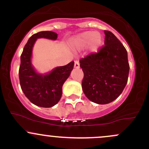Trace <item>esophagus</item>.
Masks as SVG:
<instances>
[{"mask_svg": "<svg viewBox=\"0 0 149 149\" xmlns=\"http://www.w3.org/2000/svg\"><path fill=\"white\" fill-rule=\"evenodd\" d=\"M74 68L75 69H79L80 68V64L78 61H75L74 62Z\"/></svg>", "mask_w": 149, "mask_h": 149, "instance_id": "1", "label": "esophagus"}]
</instances>
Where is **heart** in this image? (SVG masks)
Instances as JSON below:
<instances>
[{
    "label": "heart",
    "instance_id": "1",
    "mask_svg": "<svg viewBox=\"0 0 149 149\" xmlns=\"http://www.w3.org/2000/svg\"><path fill=\"white\" fill-rule=\"evenodd\" d=\"M97 33L92 31H86L79 33L70 40V44L76 48H84L89 45V49L92 52L98 51L102 45V38L100 35L97 37H94Z\"/></svg>",
    "mask_w": 149,
    "mask_h": 149
}]
</instances>
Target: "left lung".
I'll use <instances>...</instances> for the list:
<instances>
[{
	"instance_id": "1",
	"label": "left lung",
	"mask_w": 149,
	"mask_h": 149,
	"mask_svg": "<svg viewBox=\"0 0 149 149\" xmlns=\"http://www.w3.org/2000/svg\"><path fill=\"white\" fill-rule=\"evenodd\" d=\"M104 45L97 53L80 60L84 73L82 88L85 96L98 104L111 103L120 96L127 83V52L116 36L104 31Z\"/></svg>"
}]
</instances>
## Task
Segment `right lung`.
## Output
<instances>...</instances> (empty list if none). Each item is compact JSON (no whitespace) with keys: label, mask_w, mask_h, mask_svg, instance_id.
<instances>
[{"label":"right lung","mask_w":149,"mask_h":149,"mask_svg":"<svg viewBox=\"0 0 149 149\" xmlns=\"http://www.w3.org/2000/svg\"><path fill=\"white\" fill-rule=\"evenodd\" d=\"M56 40L57 33L53 31H40L29 39L21 55L19 70L21 88L25 96L38 107L49 108L57 104L62 95V86L73 69L74 62L57 66L47 73H40L34 69L31 59L33 47L37 39Z\"/></svg>","instance_id":"obj_1"}]
</instances>
